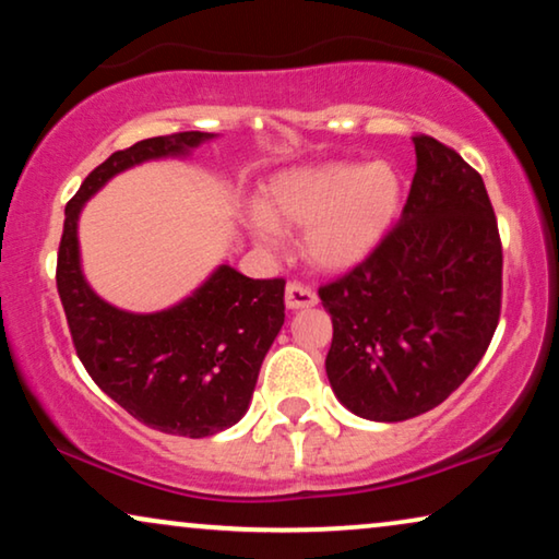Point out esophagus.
Segmentation results:
<instances>
[{
  "mask_svg": "<svg viewBox=\"0 0 559 559\" xmlns=\"http://www.w3.org/2000/svg\"><path fill=\"white\" fill-rule=\"evenodd\" d=\"M317 304V294L309 286H304L301 281H292L286 286V307L288 309H309Z\"/></svg>",
  "mask_w": 559,
  "mask_h": 559,
  "instance_id": "obj_1",
  "label": "esophagus"
}]
</instances>
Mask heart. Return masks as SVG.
I'll use <instances>...</instances> for the list:
<instances>
[{"mask_svg": "<svg viewBox=\"0 0 559 559\" xmlns=\"http://www.w3.org/2000/svg\"><path fill=\"white\" fill-rule=\"evenodd\" d=\"M401 183L389 163H322L292 168L267 186L265 210H255L250 229L267 250L284 242L281 225L307 227L304 250L326 271L360 263L399 212Z\"/></svg>", "mask_w": 559, "mask_h": 559, "instance_id": "obj_1", "label": "heart"}]
</instances>
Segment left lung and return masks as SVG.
<instances>
[{
  "mask_svg": "<svg viewBox=\"0 0 559 559\" xmlns=\"http://www.w3.org/2000/svg\"><path fill=\"white\" fill-rule=\"evenodd\" d=\"M401 219L319 299L332 317L326 378L349 412L404 421L440 406L486 355L501 317L503 250L480 174L414 135Z\"/></svg>",
  "mask_w": 559,
  "mask_h": 559,
  "instance_id": "left-lung-1",
  "label": "left lung"
}]
</instances>
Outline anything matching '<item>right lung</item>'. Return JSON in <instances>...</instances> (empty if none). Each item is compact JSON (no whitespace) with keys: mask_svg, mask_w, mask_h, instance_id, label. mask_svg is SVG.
Instances as JSON below:
<instances>
[{"mask_svg":"<svg viewBox=\"0 0 559 559\" xmlns=\"http://www.w3.org/2000/svg\"><path fill=\"white\" fill-rule=\"evenodd\" d=\"M212 132H174L111 153L66 204L56 284L73 347L94 383L151 429L217 435L245 416L260 366L284 326V278L255 281L219 265L176 307L132 314L99 299L81 273L79 214L109 181L138 163L189 155Z\"/></svg>","mask_w":559,"mask_h":559,"instance_id":"add662e5","label":"right lung"}]
</instances>
